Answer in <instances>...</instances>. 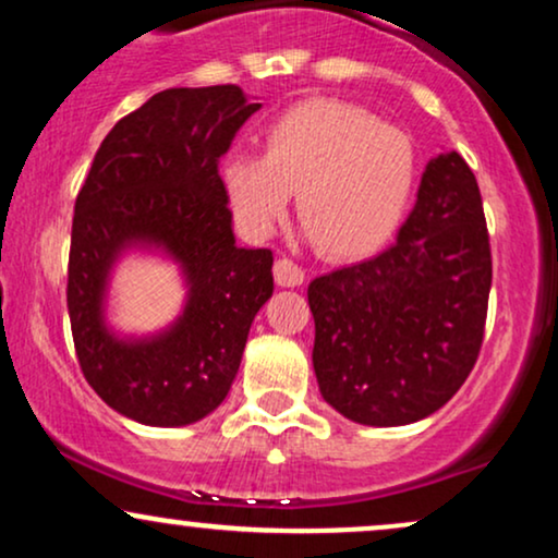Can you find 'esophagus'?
Returning <instances> with one entry per match:
<instances>
[{
  "label": "esophagus",
  "instance_id": "esophagus-1",
  "mask_svg": "<svg viewBox=\"0 0 558 558\" xmlns=\"http://www.w3.org/2000/svg\"><path fill=\"white\" fill-rule=\"evenodd\" d=\"M272 272H275V283L283 286V288H293V286L304 283V270H301L296 262L288 259V257H280L278 262H275Z\"/></svg>",
  "mask_w": 558,
  "mask_h": 558
}]
</instances>
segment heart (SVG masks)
<instances>
[{
	"mask_svg": "<svg viewBox=\"0 0 558 558\" xmlns=\"http://www.w3.org/2000/svg\"><path fill=\"white\" fill-rule=\"evenodd\" d=\"M220 175L246 235L272 233L299 194V217L319 252L360 259L399 228L417 183V149L407 131L362 107L310 99L267 125L265 155L230 151Z\"/></svg>",
	"mask_w": 558,
	"mask_h": 558,
	"instance_id": "obj_1",
	"label": "heart"
}]
</instances>
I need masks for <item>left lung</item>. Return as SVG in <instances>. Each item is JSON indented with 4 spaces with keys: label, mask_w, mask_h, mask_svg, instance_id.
<instances>
[{
    "label": "left lung",
    "mask_w": 558,
    "mask_h": 558,
    "mask_svg": "<svg viewBox=\"0 0 558 558\" xmlns=\"http://www.w3.org/2000/svg\"><path fill=\"white\" fill-rule=\"evenodd\" d=\"M490 278L475 172L448 151L427 162L393 246L310 283L323 399L375 427L438 412L480 356Z\"/></svg>",
    "instance_id": "left-lung-1"
}]
</instances>
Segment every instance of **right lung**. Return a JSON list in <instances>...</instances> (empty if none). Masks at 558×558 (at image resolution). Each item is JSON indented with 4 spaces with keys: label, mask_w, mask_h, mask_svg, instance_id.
Here are the masks:
<instances>
[{
    "label": "right lung",
    "mask_w": 558,
    "mask_h": 558,
    "mask_svg": "<svg viewBox=\"0 0 558 558\" xmlns=\"http://www.w3.org/2000/svg\"><path fill=\"white\" fill-rule=\"evenodd\" d=\"M259 107L233 83L159 92L114 123L75 198L68 262L75 356L99 399L141 425H191L220 407L252 319L272 296V252L235 246L217 170ZM131 242L162 245L192 286L184 317L146 342H120L100 319L106 275Z\"/></svg>",
    "instance_id": "obj_1"
}]
</instances>
